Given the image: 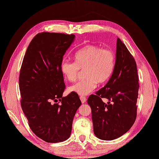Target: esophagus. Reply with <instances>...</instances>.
Wrapping results in <instances>:
<instances>
[{
	"label": "esophagus",
	"instance_id": "34e87169",
	"mask_svg": "<svg viewBox=\"0 0 159 159\" xmlns=\"http://www.w3.org/2000/svg\"><path fill=\"white\" fill-rule=\"evenodd\" d=\"M80 101H81V102H82V103H84L86 102L87 99H86V97H85L80 96Z\"/></svg>",
	"mask_w": 159,
	"mask_h": 159
}]
</instances>
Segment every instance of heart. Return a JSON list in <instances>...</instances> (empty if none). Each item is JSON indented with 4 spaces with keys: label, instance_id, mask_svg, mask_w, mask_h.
I'll use <instances>...</instances> for the list:
<instances>
[{
    "label": "heart",
    "instance_id": "b5f03b06",
    "mask_svg": "<svg viewBox=\"0 0 159 159\" xmlns=\"http://www.w3.org/2000/svg\"><path fill=\"white\" fill-rule=\"evenodd\" d=\"M75 62L64 60L60 64L61 71L69 81L78 78L80 70H84L85 78L69 87V91L83 96L96 88L97 83H104L109 79L115 68L116 56L110 49L101 48L89 44L77 50Z\"/></svg>",
    "mask_w": 159,
    "mask_h": 159
}]
</instances>
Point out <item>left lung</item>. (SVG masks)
Listing matches in <instances>:
<instances>
[{
    "mask_svg": "<svg viewBox=\"0 0 159 159\" xmlns=\"http://www.w3.org/2000/svg\"><path fill=\"white\" fill-rule=\"evenodd\" d=\"M138 76L136 61L120 38L117 40L116 60L107 83L89 97L93 131L101 140H112L127 132L137 116ZM108 99L107 104L102 99Z\"/></svg>",
    "mask_w": 159,
    "mask_h": 159,
    "instance_id": "obj_1",
    "label": "left lung"
}]
</instances>
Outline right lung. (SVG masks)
I'll return each mask as SVG.
<instances>
[{
  "instance_id": "add662e5",
  "label": "right lung",
  "mask_w": 159,
  "mask_h": 159,
  "mask_svg": "<svg viewBox=\"0 0 159 159\" xmlns=\"http://www.w3.org/2000/svg\"><path fill=\"white\" fill-rule=\"evenodd\" d=\"M74 34L42 32L32 39L20 70L21 105L36 136L50 143L70 137L81 101L77 93L62 97L66 86L61 71L63 56Z\"/></svg>"
}]
</instances>
